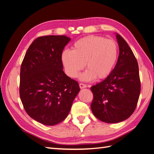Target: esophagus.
<instances>
[{
    "instance_id": "esophagus-1",
    "label": "esophagus",
    "mask_w": 154,
    "mask_h": 154,
    "mask_svg": "<svg viewBox=\"0 0 154 154\" xmlns=\"http://www.w3.org/2000/svg\"><path fill=\"white\" fill-rule=\"evenodd\" d=\"M79 85H80V88H86L87 87V85H85V84H83V83H80V84H79Z\"/></svg>"
}]
</instances>
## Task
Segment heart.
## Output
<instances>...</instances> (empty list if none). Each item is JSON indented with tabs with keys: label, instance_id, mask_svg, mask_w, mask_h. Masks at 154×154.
<instances>
[{
	"label": "heart",
	"instance_id": "b5f03b06",
	"mask_svg": "<svg viewBox=\"0 0 154 154\" xmlns=\"http://www.w3.org/2000/svg\"><path fill=\"white\" fill-rule=\"evenodd\" d=\"M118 56L116 42L103 36H90L76 42L72 51H63L61 60L66 73L71 78L76 77L85 63L87 69L80 79L91 81L108 76L117 62Z\"/></svg>",
	"mask_w": 154,
	"mask_h": 154
}]
</instances>
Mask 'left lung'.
Segmentation results:
<instances>
[{"instance_id": "1", "label": "left lung", "mask_w": 154, "mask_h": 154, "mask_svg": "<svg viewBox=\"0 0 154 154\" xmlns=\"http://www.w3.org/2000/svg\"><path fill=\"white\" fill-rule=\"evenodd\" d=\"M119 54L114 69L103 81L91 87L93 114L107 123L128 119L136 108L141 92L137 60L123 37L116 33Z\"/></svg>"}]
</instances>
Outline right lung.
Returning <instances> with one entry per match:
<instances>
[{
    "label": "right lung",
    "instance_id": "1",
    "mask_svg": "<svg viewBox=\"0 0 154 154\" xmlns=\"http://www.w3.org/2000/svg\"><path fill=\"white\" fill-rule=\"evenodd\" d=\"M70 40L64 35L38 37L21 65L22 103L27 114L43 125H55L66 119L80 91L78 83L63 71L61 55Z\"/></svg>",
    "mask_w": 154,
    "mask_h": 154
}]
</instances>
